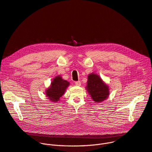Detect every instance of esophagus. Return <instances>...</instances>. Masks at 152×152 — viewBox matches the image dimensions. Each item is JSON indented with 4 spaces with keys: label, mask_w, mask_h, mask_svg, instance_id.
Returning <instances> with one entry per match:
<instances>
[{
    "label": "esophagus",
    "mask_w": 152,
    "mask_h": 152,
    "mask_svg": "<svg viewBox=\"0 0 152 152\" xmlns=\"http://www.w3.org/2000/svg\"><path fill=\"white\" fill-rule=\"evenodd\" d=\"M75 85L76 86H80V85H81V82H80V81H78V82H75Z\"/></svg>",
    "instance_id": "esophagus-1"
}]
</instances>
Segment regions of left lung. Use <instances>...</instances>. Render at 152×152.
I'll use <instances>...</instances> for the list:
<instances>
[{"mask_svg":"<svg viewBox=\"0 0 152 152\" xmlns=\"http://www.w3.org/2000/svg\"><path fill=\"white\" fill-rule=\"evenodd\" d=\"M86 90L93 101L97 103L105 101L110 94L109 86L94 73L88 75Z\"/></svg>","mask_w":152,"mask_h":152,"instance_id":"8db88e82","label":"left lung"}]
</instances>
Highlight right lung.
<instances>
[{"label":"right lung","instance_id":"right-lung-1","mask_svg":"<svg viewBox=\"0 0 152 152\" xmlns=\"http://www.w3.org/2000/svg\"><path fill=\"white\" fill-rule=\"evenodd\" d=\"M69 85L70 83L62 79L61 75L56 76L53 79L50 86L45 90V95L50 101L56 102L64 94Z\"/></svg>","mask_w":152,"mask_h":152}]
</instances>
